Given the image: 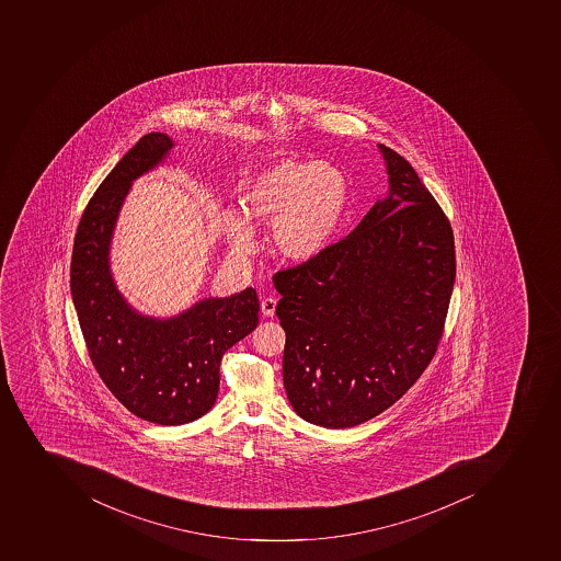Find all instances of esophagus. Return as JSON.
<instances>
[{"label": "esophagus", "mask_w": 561, "mask_h": 561, "mask_svg": "<svg viewBox=\"0 0 561 561\" xmlns=\"http://www.w3.org/2000/svg\"><path fill=\"white\" fill-rule=\"evenodd\" d=\"M260 310L265 317H273L276 311V299L273 297H265L264 301L260 302Z\"/></svg>", "instance_id": "esophagus-1"}]
</instances>
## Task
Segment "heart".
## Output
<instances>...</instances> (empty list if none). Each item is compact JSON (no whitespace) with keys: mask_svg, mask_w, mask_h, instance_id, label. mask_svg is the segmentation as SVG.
I'll return each mask as SVG.
<instances>
[{"mask_svg":"<svg viewBox=\"0 0 561 561\" xmlns=\"http://www.w3.org/2000/svg\"><path fill=\"white\" fill-rule=\"evenodd\" d=\"M347 179L329 162H278L242 195V213L222 210L221 227L237 255L255 251L253 225L273 227L274 248L294 262L316 259L333 239L347 207Z\"/></svg>","mask_w":561,"mask_h":561,"instance_id":"heart-1","label":"heart"}]
</instances>
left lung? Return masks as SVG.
Here are the masks:
<instances>
[{
    "label": "left lung",
    "mask_w": 561,
    "mask_h": 561,
    "mask_svg": "<svg viewBox=\"0 0 561 561\" xmlns=\"http://www.w3.org/2000/svg\"><path fill=\"white\" fill-rule=\"evenodd\" d=\"M388 198L316 259L274 274L287 334L283 385L313 425L368 422L408 393L439 345L454 230L414 168L379 145Z\"/></svg>",
    "instance_id": "obj_1"
}]
</instances>
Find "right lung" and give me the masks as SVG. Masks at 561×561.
<instances>
[{
    "instance_id": "obj_1",
    "label": "right lung",
    "mask_w": 561,
    "mask_h": 561,
    "mask_svg": "<svg viewBox=\"0 0 561 561\" xmlns=\"http://www.w3.org/2000/svg\"><path fill=\"white\" fill-rule=\"evenodd\" d=\"M149 133L118 161L84 209L70 260V293L95 370L116 400L145 422L184 425L213 409L228 348L259 325V297L245 288L209 297L172 319L139 316L113 282L110 245L130 184L172 150Z\"/></svg>"
}]
</instances>
